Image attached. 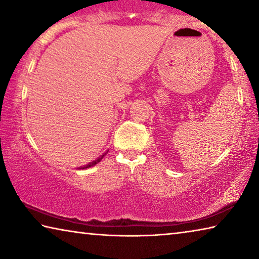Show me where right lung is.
<instances>
[{"label": "right lung", "instance_id": "obj_1", "mask_svg": "<svg viewBox=\"0 0 259 259\" xmlns=\"http://www.w3.org/2000/svg\"><path fill=\"white\" fill-rule=\"evenodd\" d=\"M105 154H106V153H105ZM105 154H103V155H100L99 157H98V159H96L95 161H93V162H90V163H88L87 165H84V166H81V168L80 169H87V168H90V166H93V165H95V164H97L98 163V162H100V161H102V159H103V157H104V155Z\"/></svg>", "mask_w": 259, "mask_h": 259}]
</instances>
